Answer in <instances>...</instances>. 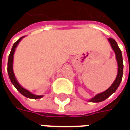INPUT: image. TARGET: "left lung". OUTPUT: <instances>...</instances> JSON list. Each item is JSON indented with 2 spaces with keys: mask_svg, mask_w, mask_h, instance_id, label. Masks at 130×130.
Returning a JSON list of instances; mask_svg holds the SVG:
<instances>
[{
  "mask_svg": "<svg viewBox=\"0 0 130 130\" xmlns=\"http://www.w3.org/2000/svg\"><path fill=\"white\" fill-rule=\"evenodd\" d=\"M108 40H109V42L111 44V46L113 50L114 51L115 54H116V60H117L118 62V68L117 76H116V78L115 79L114 82L113 83V84L107 90H105L103 93L98 94V95L95 96L92 99H90L89 102H102V101L105 100L106 98H108L109 96L111 95L112 94L117 90L118 87L119 86L120 82L122 81L123 74V62L122 52H121V50L118 47L116 42L113 38H109Z\"/></svg>",
  "mask_w": 130,
  "mask_h": 130,
  "instance_id": "obj_1",
  "label": "left lung"
}]
</instances>
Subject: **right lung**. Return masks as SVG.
<instances>
[{
    "label": "right lung",
    "mask_w": 130,
    "mask_h": 130,
    "mask_svg": "<svg viewBox=\"0 0 130 130\" xmlns=\"http://www.w3.org/2000/svg\"><path fill=\"white\" fill-rule=\"evenodd\" d=\"M24 37H20L17 42H16L14 45H13L12 48L11 49L10 51V54L9 55V58H8V62H7V72H8V75L10 77V81L12 83V84L14 86V87L17 88V90H18L19 93H21V95H23L25 97L28 98H31V99H39V98H42V95H35L34 94H32L30 92H29L28 90H27L26 89H25L23 87H21V86L19 85L17 79L14 76V74L13 72V59H14V51H15L16 47L18 45L19 42L21 40V39Z\"/></svg>",
    "instance_id": "add662e5"
}]
</instances>
